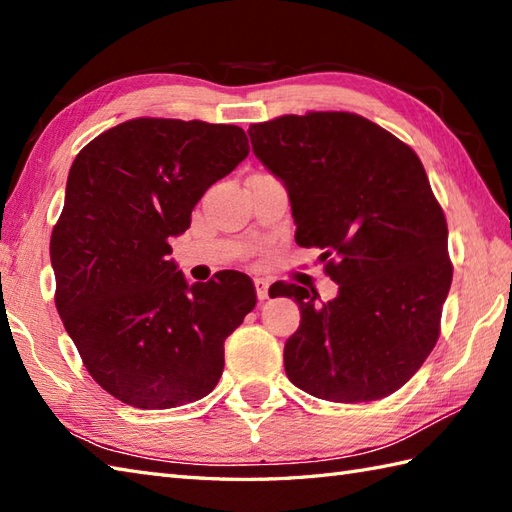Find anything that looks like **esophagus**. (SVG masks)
Listing matches in <instances>:
<instances>
[{"label": "esophagus", "instance_id": "esophagus-1", "mask_svg": "<svg viewBox=\"0 0 512 512\" xmlns=\"http://www.w3.org/2000/svg\"><path fill=\"white\" fill-rule=\"evenodd\" d=\"M268 288H270V283L266 279L255 277V290H257V299L259 301H266L268 299Z\"/></svg>", "mask_w": 512, "mask_h": 512}]
</instances>
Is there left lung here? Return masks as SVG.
<instances>
[{
	"instance_id": "1",
	"label": "left lung",
	"mask_w": 512,
	"mask_h": 512,
	"mask_svg": "<svg viewBox=\"0 0 512 512\" xmlns=\"http://www.w3.org/2000/svg\"><path fill=\"white\" fill-rule=\"evenodd\" d=\"M255 157L288 187L296 244L323 248L340 288L285 283L301 325L290 382L318 399L375 401L419 371L441 334L451 261L445 213L410 146L362 115L312 111L248 128Z\"/></svg>"
}]
</instances>
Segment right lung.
<instances>
[{
	"instance_id": "add662e5",
	"label": "right lung",
	"mask_w": 512,
	"mask_h": 512,
	"mask_svg": "<svg viewBox=\"0 0 512 512\" xmlns=\"http://www.w3.org/2000/svg\"><path fill=\"white\" fill-rule=\"evenodd\" d=\"M240 126L137 117L82 148L50 257L56 310L89 375L141 410L216 388L224 340L257 303L237 270L189 285L168 257L207 189L248 157Z\"/></svg>"
}]
</instances>
